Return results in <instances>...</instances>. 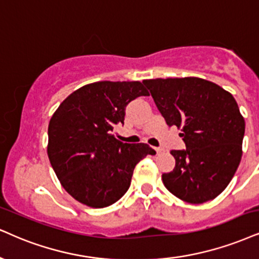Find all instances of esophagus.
Returning <instances> with one entry per match:
<instances>
[{
	"label": "esophagus",
	"mask_w": 259,
	"mask_h": 259,
	"mask_svg": "<svg viewBox=\"0 0 259 259\" xmlns=\"http://www.w3.org/2000/svg\"><path fill=\"white\" fill-rule=\"evenodd\" d=\"M154 150H155V151H156V154H161V152L162 151H163V149H161V148H154Z\"/></svg>",
	"instance_id": "esophagus-1"
}]
</instances>
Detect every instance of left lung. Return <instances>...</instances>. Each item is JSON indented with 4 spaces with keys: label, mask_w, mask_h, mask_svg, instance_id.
I'll return each instance as SVG.
<instances>
[{
    "label": "left lung",
    "mask_w": 259,
    "mask_h": 259,
    "mask_svg": "<svg viewBox=\"0 0 259 259\" xmlns=\"http://www.w3.org/2000/svg\"><path fill=\"white\" fill-rule=\"evenodd\" d=\"M168 126L181 130L185 150H171L175 168L162 175L179 199L202 204L228 186L240 163L245 120L237 101L205 79L144 80Z\"/></svg>",
    "instance_id": "left-lung-1"
}]
</instances>
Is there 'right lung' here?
Here are the masks:
<instances>
[{
  "label": "right lung",
  "mask_w": 259,
  "mask_h": 259,
  "mask_svg": "<svg viewBox=\"0 0 259 259\" xmlns=\"http://www.w3.org/2000/svg\"><path fill=\"white\" fill-rule=\"evenodd\" d=\"M149 92L140 81H97L73 92L48 127V157L63 188L79 203L105 207L128 190L137 163L156 151L114 136L127 104Z\"/></svg>",
  "instance_id": "obj_1"
}]
</instances>
